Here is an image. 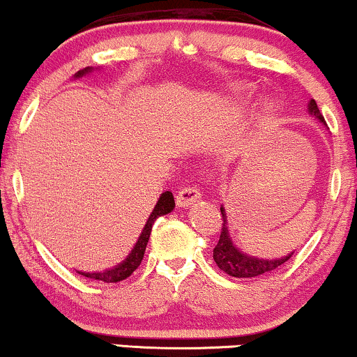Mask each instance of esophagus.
Instances as JSON below:
<instances>
[{
    "label": "esophagus",
    "instance_id": "obj_1",
    "mask_svg": "<svg viewBox=\"0 0 357 357\" xmlns=\"http://www.w3.org/2000/svg\"><path fill=\"white\" fill-rule=\"evenodd\" d=\"M200 197H202V192H200V188L197 187V185H187V187L178 190L177 205L185 208V206L192 205V203L200 200Z\"/></svg>",
    "mask_w": 357,
    "mask_h": 357
}]
</instances>
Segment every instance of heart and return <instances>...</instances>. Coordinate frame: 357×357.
<instances>
[{"label":"heart","mask_w":357,"mask_h":357,"mask_svg":"<svg viewBox=\"0 0 357 357\" xmlns=\"http://www.w3.org/2000/svg\"><path fill=\"white\" fill-rule=\"evenodd\" d=\"M246 98H248V96H246Z\"/></svg>","instance_id":"obj_1"}]
</instances>
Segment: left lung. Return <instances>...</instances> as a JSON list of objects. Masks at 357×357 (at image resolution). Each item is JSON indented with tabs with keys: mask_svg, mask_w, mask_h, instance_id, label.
<instances>
[{
	"mask_svg": "<svg viewBox=\"0 0 357 357\" xmlns=\"http://www.w3.org/2000/svg\"><path fill=\"white\" fill-rule=\"evenodd\" d=\"M308 109L313 116H317L323 124H326L325 118H323L320 109H318L317 101L314 100L310 101ZM221 215H223V226H221L218 244H216L215 249H213V259H215L216 266H218L223 272H226L228 275L238 277V279H249V277L269 274V272H272L274 269H279L282 264L289 261L291 254H294L291 252L289 256L274 259V261H272V259L271 261H267V259L246 256V254L241 252L239 249H236L233 246V241H231L228 228H226V215L223 208H221Z\"/></svg>",
	"mask_w": 357,
	"mask_h": 357,
	"instance_id": "obj_1",
	"label": "left lung"
}]
</instances>
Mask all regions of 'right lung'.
Returning a JSON list of instances; mask_svg holds the SVG:
<instances>
[{
	"label": "right lung",
	"instance_id": "add662e5",
	"mask_svg": "<svg viewBox=\"0 0 357 357\" xmlns=\"http://www.w3.org/2000/svg\"><path fill=\"white\" fill-rule=\"evenodd\" d=\"M88 72V68L85 70H80L77 73V77L83 75V73ZM175 206V202H174V195L172 192H164L159 198V202H157V205L154 206V210H152L149 220H147V223L144 226V229H142V234L139 236L136 246L131 251V254L124 259V261L119 264V266L114 267V269L111 271H105V272H95V274H85V272H78V274L85 275V277H90V279H95V280H101V282H106V284H111V282H116L119 280H124L128 279L129 275L132 274L134 271L137 269L139 266H141L142 262V257H144V252H146V246H147V241H149V236H151V229H152V225H154V221L159 218L162 215H167L174 210Z\"/></svg>",
	"mask_w": 357,
	"mask_h": 357
}]
</instances>
